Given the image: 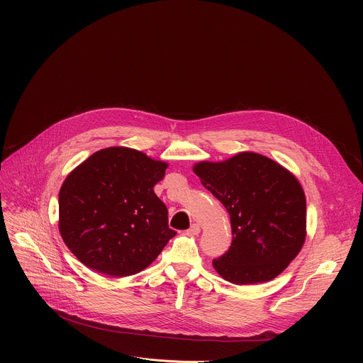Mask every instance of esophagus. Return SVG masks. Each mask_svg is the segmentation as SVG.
I'll return each mask as SVG.
<instances>
[{"label":"esophagus","instance_id":"esophagus-1","mask_svg":"<svg viewBox=\"0 0 363 363\" xmlns=\"http://www.w3.org/2000/svg\"><path fill=\"white\" fill-rule=\"evenodd\" d=\"M191 234H194V235H196V234H199V231H201V228H199V225L198 224H192L191 227H189V230H188Z\"/></svg>","mask_w":363,"mask_h":363}]
</instances>
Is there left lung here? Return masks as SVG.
<instances>
[{"instance_id":"1","label":"left lung","mask_w":363,"mask_h":363,"mask_svg":"<svg viewBox=\"0 0 363 363\" xmlns=\"http://www.w3.org/2000/svg\"><path fill=\"white\" fill-rule=\"evenodd\" d=\"M202 185L227 208L230 248L213 266L234 284L264 283L298 254L306 237V198L298 181L254 152L194 167Z\"/></svg>"}]
</instances>
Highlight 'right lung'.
Returning a JSON list of instances; mask_svg holds the SVG:
<instances>
[{"instance_id":"1","label":"right lung","mask_w":363,"mask_h":363,"mask_svg":"<svg viewBox=\"0 0 363 363\" xmlns=\"http://www.w3.org/2000/svg\"><path fill=\"white\" fill-rule=\"evenodd\" d=\"M167 164L129 147L89 157L59 194L60 234L89 269L113 277L146 269L177 234L167 205L153 192Z\"/></svg>"}]
</instances>
